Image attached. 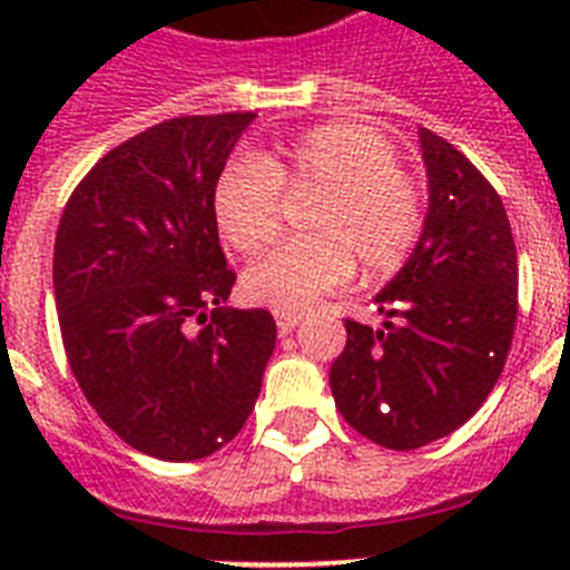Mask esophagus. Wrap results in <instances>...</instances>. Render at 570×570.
<instances>
[{"label":"esophagus","mask_w":570,"mask_h":570,"mask_svg":"<svg viewBox=\"0 0 570 570\" xmlns=\"http://www.w3.org/2000/svg\"><path fill=\"white\" fill-rule=\"evenodd\" d=\"M274 316H276V328H279V334H291L302 320V314H296V311H276Z\"/></svg>","instance_id":"1"}]
</instances>
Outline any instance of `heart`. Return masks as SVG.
<instances>
[{
    "label": "heart",
    "instance_id": "obj_1",
    "mask_svg": "<svg viewBox=\"0 0 570 570\" xmlns=\"http://www.w3.org/2000/svg\"><path fill=\"white\" fill-rule=\"evenodd\" d=\"M282 190L320 194L308 239L285 242L242 276L250 302L302 311L342 288L354 262L382 279L411 259L425 230V194L396 163L394 145L360 122H331L276 145L262 159H234L214 185L216 228L250 256L268 248L282 225Z\"/></svg>",
    "mask_w": 570,
    "mask_h": 570
}]
</instances>
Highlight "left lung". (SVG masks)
I'll return each instance as SVG.
<instances>
[{"label": "left lung", "instance_id": "8db88e82", "mask_svg": "<svg viewBox=\"0 0 570 570\" xmlns=\"http://www.w3.org/2000/svg\"><path fill=\"white\" fill-rule=\"evenodd\" d=\"M428 216L376 294L382 328L345 320L331 391L354 431L414 451L465 425L500 380L517 328V245L500 194L462 150L420 128Z\"/></svg>", "mask_w": 570, "mask_h": 570}]
</instances>
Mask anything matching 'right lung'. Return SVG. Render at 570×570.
Wrapping results in <instances>:
<instances>
[{"instance_id":"obj_1","label":"right lung","mask_w":570,"mask_h":570,"mask_svg":"<svg viewBox=\"0 0 570 570\" xmlns=\"http://www.w3.org/2000/svg\"><path fill=\"white\" fill-rule=\"evenodd\" d=\"M254 116H176L130 136L59 219L70 371L99 420L156 460H203L234 440L274 354L268 311L225 308L236 274L214 216V185Z\"/></svg>"}]
</instances>
